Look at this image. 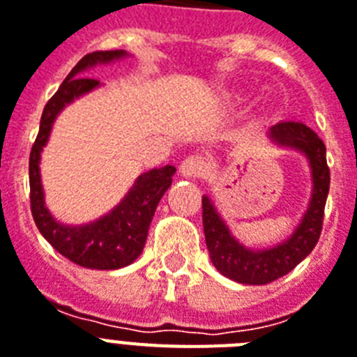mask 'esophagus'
<instances>
[{
    "mask_svg": "<svg viewBox=\"0 0 357 357\" xmlns=\"http://www.w3.org/2000/svg\"><path fill=\"white\" fill-rule=\"evenodd\" d=\"M208 172H210V162L199 153L185 157L181 164V173L184 176H204L208 175Z\"/></svg>",
    "mask_w": 357,
    "mask_h": 357,
    "instance_id": "1",
    "label": "esophagus"
}]
</instances>
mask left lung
Wrapping results in <instances>:
<instances>
[{
  "label": "left lung",
  "mask_w": 357,
  "mask_h": 357,
  "mask_svg": "<svg viewBox=\"0 0 357 357\" xmlns=\"http://www.w3.org/2000/svg\"><path fill=\"white\" fill-rule=\"evenodd\" d=\"M270 138L279 146L294 147L305 153L312 167L314 190L310 206L290 238L270 250L255 252L246 248L229 234L213 202L208 197H202V225L211 263L222 275L243 284H268L287 275L314 250L323 229L326 195L331 188L325 144L306 123L294 120L275 123L270 129Z\"/></svg>",
  "instance_id": "left-lung-1"
}]
</instances>
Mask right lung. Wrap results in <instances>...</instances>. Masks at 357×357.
<instances>
[{
	"label": "right lung",
	"mask_w": 357,
	"mask_h": 357,
	"mask_svg": "<svg viewBox=\"0 0 357 357\" xmlns=\"http://www.w3.org/2000/svg\"><path fill=\"white\" fill-rule=\"evenodd\" d=\"M122 56H126L123 51H96L85 54L76 63L60 89L47 102L40 120V131L32 144L29 158L31 211L40 234L63 257L93 270H116L128 266L142 253L153 215L162 195L172 185V176L176 172L173 166H166L140 175L126 199L113 211L91 225L63 226L56 222L45 208L40 181V153L47 144L56 114L66 107V104L89 93L100 84L98 79L82 76L85 69L96 63H107Z\"/></svg>",
	"instance_id": "right-lung-1"
}]
</instances>
